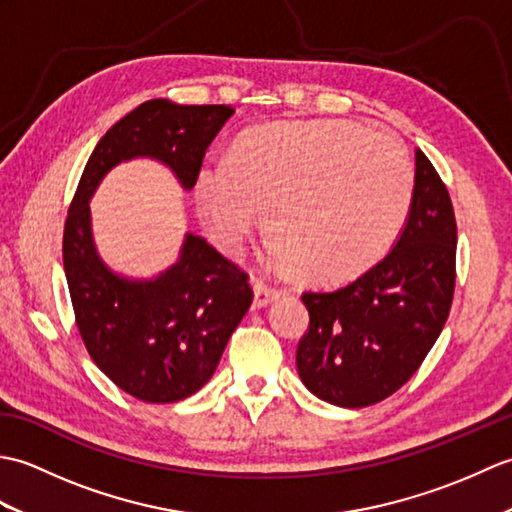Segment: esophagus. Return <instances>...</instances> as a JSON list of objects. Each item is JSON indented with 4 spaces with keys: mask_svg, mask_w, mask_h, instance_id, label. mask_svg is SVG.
I'll list each match as a JSON object with an SVG mask.
<instances>
[{
    "mask_svg": "<svg viewBox=\"0 0 512 512\" xmlns=\"http://www.w3.org/2000/svg\"><path fill=\"white\" fill-rule=\"evenodd\" d=\"M253 295H255L253 306L259 310V308H266L273 301H277L281 297V292L277 288H270V286L262 284V281H255V284H253Z\"/></svg>",
    "mask_w": 512,
    "mask_h": 512,
    "instance_id": "1",
    "label": "esophagus"
}]
</instances>
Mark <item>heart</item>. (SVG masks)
I'll return each instance as SVG.
<instances>
[{
	"label": "heart",
	"instance_id": "b5f03b06",
	"mask_svg": "<svg viewBox=\"0 0 512 512\" xmlns=\"http://www.w3.org/2000/svg\"><path fill=\"white\" fill-rule=\"evenodd\" d=\"M213 242L239 255L264 206L268 255L321 284L352 279L394 242L413 198L411 162L394 138L354 121H292L242 134L231 156L195 171Z\"/></svg>",
	"mask_w": 512,
	"mask_h": 512
}]
</instances>
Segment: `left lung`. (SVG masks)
I'll list each match as a JSON object with an SVG mask.
<instances>
[{
  "label": "left lung",
  "instance_id": "1",
  "mask_svg": "<svg viewBox=\"0 0 512 512\" xmlns=\"http://www.w3.org/2000/svg\"><path fill=\"white\" fill-rule=\"evenodd\" d=\"M455 244L449 191L416 149L413 198L394 248L347 286L303 292L310 330L297 350L301 383L347 409L374 405L405 385L447 323Z\"/></svg>",
  "mask_w": 512,
  "mask_h": 512
}]
</instances>
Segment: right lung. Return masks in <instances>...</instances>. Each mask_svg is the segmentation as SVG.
Returning a JSON list of instances; mask_svg holds the SVG:
<instances>
[{"label":"right lung","instance_id":"obj_1","mask_svg":"<svg viewBox=\"0 0 512 512\" xmlns=\"http://www.w3.org/2000/svg\"><path fill=\"white\" fill-rule=\"evenodd\" d=\"M233 114L226 105L167 99L138 105L96 143L65 220L63 268L81 339L101 372L143 402H178L209 383L253 290L246 273L191 231L156 277L116 273L96 248L90 200L107 173L134 158L160 162L191 191Z\"/></svg>","mask_w":512,"mask_h":512}]
</instances>
